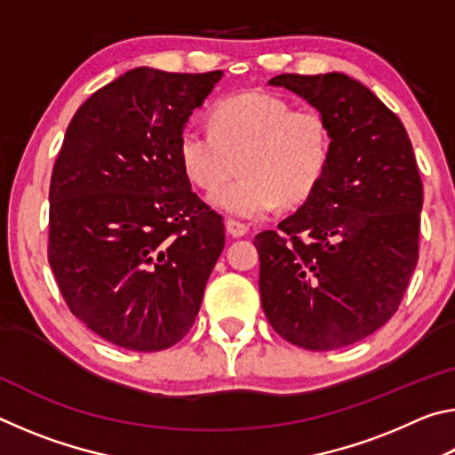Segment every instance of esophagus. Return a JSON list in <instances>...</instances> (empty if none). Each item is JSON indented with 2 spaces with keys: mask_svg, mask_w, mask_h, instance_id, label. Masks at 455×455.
<instances>
[{
  "mask_svg": "<svg viewBox=\"0 0 455 455\" xmlns=\"http://www.w3.org/2000/svg\"><path fill=\"white\" fill-rule=\"evenodd\" d=\"M227 233L230 235V236H244L246 233H249V227L244 225V222H241V220H235V219H228L227 222Z\"/></svg>",
  "mask_w": 455,
  "mask_h": 455,
  "instance_id": "obj_1",
  "label": "esophagus"
}]
</instances>
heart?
<instances>
[{
  "label": "heart",
  "mask_w": 455,
  "mask_h": 455,
  "mask_svg": "<svg viewBox=\"0 0 455 455\" xmlns=\"http://www.w3.org/2000/svg\"><path fill=\"white\" fill-rule=\"evenodd\" d=\"M211 132L182 130L179 160L184 174L203 190H214L241 167L243 174L211 195L222 212L260 219L276 204L309 198L325 179L333 154L327 118L315 108L244 92L222 98L211 110Z\"/></svg>",
  "instance_id": "1"
}]
</instances>
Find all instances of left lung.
Returning a JSON list of instances; mask_svg holds the SVG:
<instances>
[{"instance_id":"8db88e82","label":"left lung","mask_w":455,"mask_h":455,"mask_svg":"<svg viewBox=\"0 0 455 455\" xmlns=\"http://www.w3.org/2000/svg\"><path fill=\"white\" fill-rule=\"evenodd\" d=\"M268 84L317 108L333 154L301 209L255 236L260 303L289 343L347 347L391 319L418 265V163L402 120L349 76L281 74Z\"/></svg>"}]
</instances>
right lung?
Listing matches in <instances>:
<instances>
[{
  "label": "right lung",
  "mask_w": 455,
  "mask_h": 455,
  "mask_svg": "<svg viewBox=\"0 0 455 455\" xmlns=\"http://www.w3.org/2000/svg\"><path fill=\"white\" fill-rule=\"evenodd\" d=\"M222 72L134 68L66 130L50 184L48 260L84 325L132 351L188 333L225 249L222 217L190 188L179 138Z\"/></svg>",
  "instance_id": "add662e5"
}]
</instances>
